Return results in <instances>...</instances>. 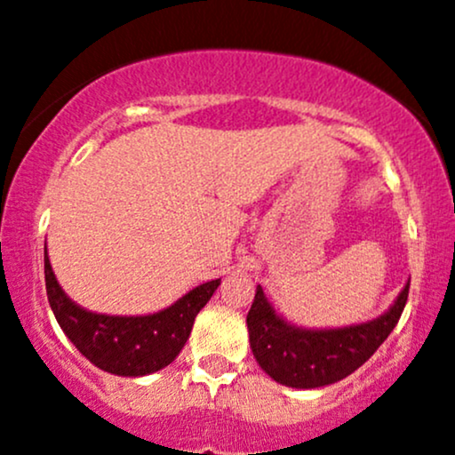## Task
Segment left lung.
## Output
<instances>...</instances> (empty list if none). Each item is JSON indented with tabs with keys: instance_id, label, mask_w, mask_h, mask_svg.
Instances as JSON below:
<instances>
[{
	"instance_id": "1",
	"label": "left lung",
	"mask_w": 455,
	"mask_h": 455,
	"mask_svg": "<svg viewBox=\"0 0 455 455\" xmlns=\"http://www.w3.org/2000/svg\"><path fill=\"white\" fill-rule=\"evenodd\" d=\"M411 280L385 315L368 323L338 329H304L286 323L257 286L248 323L250 348L260 368L286 387L316 389L353 374L377 353L398 325L409 299Z\"/></svg>"
}]
</instances>
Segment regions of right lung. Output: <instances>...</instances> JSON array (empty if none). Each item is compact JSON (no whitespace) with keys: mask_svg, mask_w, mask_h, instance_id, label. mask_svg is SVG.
I'll return each instance as SVG.
<instances>
[{"mask_svg":"<svg viewBox=\"0 0 455 455\" xmlns=\"http://www.w3.org/2000/svg\"><path fill=\"white\" fill-rule=\"evenodd\" d=\"M44 282L51 310L68 340L93 365L117 377H145L173 362L190 338L196 315L220 286V280L205 282L156 315L111 316L85 310L64 293L46 250Z\"/></svg>","mask_w":455,"mask_h":455,"instance_id":"obj_1","label":"right lung"}]
</instances>
